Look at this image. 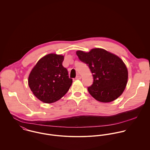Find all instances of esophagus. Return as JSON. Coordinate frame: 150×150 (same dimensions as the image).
<instances>
[{
    "mask_svg": "<svg viewBox=\"0 0 150 150\" xmlns=\"http://www.w3.org/2000/svg\"><path fill=\"white\" fill-rule=\"evenodd\" d=\"M81 79V77L80 76H79V75H78L77 76H76V80H80Z\"/></svg>",
    "mask_w": 150,
    "mask_h": 150,
    "instance_id": "34e87169",
    "label": "esophagus"
}]
</instances>
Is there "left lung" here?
<instances>
[{
	"label": "left lung",
	"mask_w": 150,
	"mask_h": 150,
	"mask_svg": "<svg viewBox=\"0 0 150 150\" xmlns=\"http://www.w3.org/2000/svg\"><path fill=\"white\" fill-rule=\"evenodd\" d=\"M76 54L92 74L93 84L88 87L92 97L107 103L121 95L127 84L128 73L121 58L102 48H93L88 52L77 51Z\"/></svg>",
	"instance_id": "1"
}]
</instances>
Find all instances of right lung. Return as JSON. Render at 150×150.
Listing matches in <instances>:
<instances>
[{
	"label": "right lung",
	"instance_id": "right-lung-1",
	"mask_svg": "<svg viewBox=\"0 0 150 150\" xmlns=\"http://www.w3.org/2000/svg\"><path fill=\"white\" fill-rule=\"evenodd\" d=\"M64 57L55 54L42 58L32 70L28 84L34 95L46 103L57 102L67 93L72 84L62 66Z\"/></svg>",
	"mask_w": 150,
	"mask_h": 150
}]
</instances>
